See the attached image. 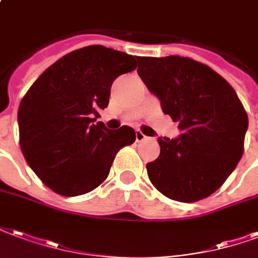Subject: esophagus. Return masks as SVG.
Returning <instances> with one entry per match:
<instances>
[{"instance_id": "obj_1", "label": "esophagus", "mask_w": 258, "mask_h": 258, "mask_svg": "<svg viewBox=\"0 0 258 258\" xmlns=\"http://www.w3.org/2000/svg\"><path fill=\"white\" fill-rule=\"evenodd\" d=\"M146 139H148V137L146 136L144 133H142V132H140V131H137V132H136V142H137V143L144 142Z\"/></svg>"}]
</instances>
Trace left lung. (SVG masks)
Returning a JSON list of instances; mask_svg holds the SVG:
<instances>
[{
	"label": "left lung",
	"mask_w": 258,
	"mask_h": 258,
	"mask_svg": "<svg viewBox=\"0 0 258 258\" xmlns=\"http://www.w3.org/2000/svg\"><path fill=\"white\" fill-rule=\"evenodd\" d=\"M137 73L178 122L181 135L158 139L161 154L147 163L154 187L178 202L212 195L243 154L247 114L232 86L216 71L188 57H137Z\"/></svg>",
	"instance_id": "obj_1"
}]
</instances>
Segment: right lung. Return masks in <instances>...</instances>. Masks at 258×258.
Returning a JSON list of instances; mask_svg holds the SVG:
<instances>
[{"label": "right lung", "instance_id": "right-lung-1", "mask_svg": "<svg viewBox=\"0 0 258 258\" xmlns=\"http://www.w3.org/2000/svg\"><path fill=\"white\" fill-rule=\"evenodd\" d=\"M136 56L90 45L66 54L34 82L18 111L20 148L52 191L77 197L99 187L116 152L136 140L131 126L96 122L116 77L137 67Z\"/></svg>", "mask_w": 258, "mask_h": 258}]
</instances>
